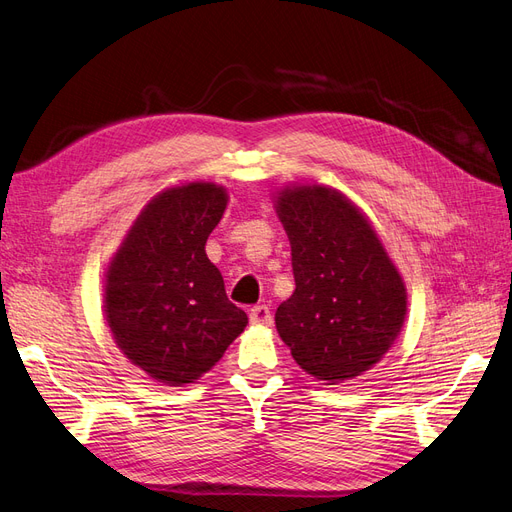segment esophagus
<instances>
[{"label":"esophagus","instance_id":"esophagus-1","mask_svg":"<svg viewBox=\"0 0 512 512\" xmlns=\"http://www.w3.org/2000/svg\"><path fill=\"white\" fill-rule=\"evenodd\" d=\"M249 319L253 325H272V310L266 304H257L251 308Z\"/></svg>","mask_w":512,"mask_h":512}]
</instances>
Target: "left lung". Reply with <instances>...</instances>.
<instances>
[{
    "mask_svg": "<svg viewBox=\"0 0 512 512\" xmlns=\"http://www.w3.org/2000/svg\"><path fill=\"white\" fill-rule=\"evenodd\" d=\"M278 219L291 242L295 291L276 308L278 336L327 385L370 370L398 338L406 287L351 200L323 185L285 189Z\"/></svg>",
    "mask_w": 512,
    "mask_h": 512,
    "instance_id": "left-lung-1",
    "label": "left lung"
}]
</instances>
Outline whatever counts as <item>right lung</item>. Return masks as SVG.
<instances>
[{"mask_svg":"<svg viewBox=\"0 0 512 512\" xmlns=\"http://www.w3.org/2000/svg\"><path fill=\"white\" fill-rule=\"evenodd\" d=\"M227 193L187 183L159 193L131 225L106 274L104 310L114 342L131 364L170 387L208 372L249 317L227 300L206 240Z\"/></svg>","mask_w":512,"mask_h":512,"instance_id":"right-lung-1","label":"right lung"}]
</instances>
